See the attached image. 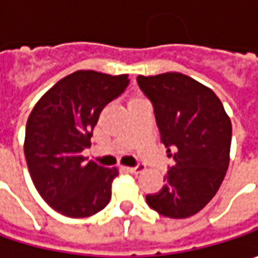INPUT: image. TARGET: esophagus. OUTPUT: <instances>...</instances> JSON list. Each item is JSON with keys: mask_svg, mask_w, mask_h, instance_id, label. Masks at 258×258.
Instances as JSON below:
<instances>
[{"mask_svg": "<svg viewBox=\"0 0 258 258\" xmlns=\"http://www.w3.org/2000/svg\"><path fill=\"white\" fill-rule=\"evenodd\" d=\"M126 169H127L131 173H141L145 171V165L139 164V165H136V166H127Z\"/></svg>", "mask_w": 258, "mask_h": 258, "instance_id": "esophagus-1", "label": "esophagus"}]
</instances>
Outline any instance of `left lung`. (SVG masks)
I'll return each instance as SVG.
<instances>
[{
	"label": "left lung",
	"mask_w": 258,
	"mask_h": 258,
	"mask_svg": "<svg viewBox=\"0 0 258 258\" xmlns=\"http://www.w3.org/2000/svg\"><path fill=\"white\" fill-rule=\"evenodd\" d=\"M138 83L154 104L161 142L173 158L166 183L146 195V203L164 217L188 218L223 183L230 165L231 120L217 94L189 76H138Z\"/></svg>",
	"instance_id": "1"
}]
</instances>
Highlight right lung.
I'll use <instances>...</instances> for the list:
<instances>
[{"label": "right lung", "mask_w": 258, "mask_h": 258, "mask_svg": "<svg viewBox=\"0 0 258 258\" xmlns=\"http://www.w3.org/2000/svg\"><path fill=\"white\" fill-rule=\"evenodd\" d=\"M129 83L127 75L77 70L58 80L35 103L25 127L27 166L41 198L72 218L92 217L110 201L119 169L87 161L100 112Z\"/></svg>", "instance_id": "add662e5"}]
</instances>
